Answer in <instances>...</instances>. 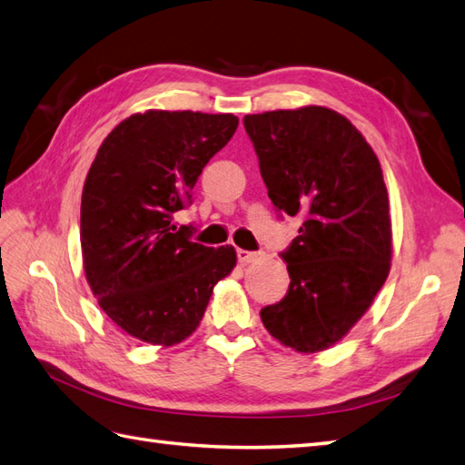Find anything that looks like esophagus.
I'll use <instances>...</instances> for the list:
<instances>
[{
	"label": "esophagus",
	"instance_id": "obj_1",
	"mask_svg": "<svg viewBox=\"0 0 465 465\" xmlns=\"http://www.w3.org/2000/svg\"><path fill=\"white\" fill-rule=\"evenodd\" d=\"M237 262L247 265V263H253L259 259V253H253V252H247V250H237Z\"/></svg>",
	"mask_w": 465,
	"mask_h": 465
}]
</instances>
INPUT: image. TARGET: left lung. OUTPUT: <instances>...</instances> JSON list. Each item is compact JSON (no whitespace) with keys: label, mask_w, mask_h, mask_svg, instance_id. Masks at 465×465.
Masks as SVG:
<instances>
[{"label":"left lung","mask_w":465,"mask_h":465,"mask_svg":"<svg viewBox=\"0 0 465 465\" xmlns=\"http://www.w3.org/2000/svg\"><path fill=\"white\" fill-rule=\"evenodd\" d=\"M243 126L275 210L303 220L282 253L287 295L259 315L285 347L325 351L364 315L391 272L381 162L351 121L325 106L247 114Z\"/></svg>","instance_id":"obj_1"}]
</instances>
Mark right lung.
I'll return each mask as SVG.
<instances>
[{
	"instance_id": "1",
	"label": "right lung",
	"mask_w": 465,
	"mask_h": 465,
	"mask_svg": "<svg viewBox=\"0 0 465 465\" xmlns=\"http://www.w3.org/2000/svg\"><path fill=\"white\" fill-rule=\"evenodd\" d=\"M233 114L146 111L104 138L81 198L86 282L101 309L131 337L182 342L196 331L213 285L232 273V245L192 242L174 213L210 158L230 143Z\"/></svg>"
}]
</instances>
